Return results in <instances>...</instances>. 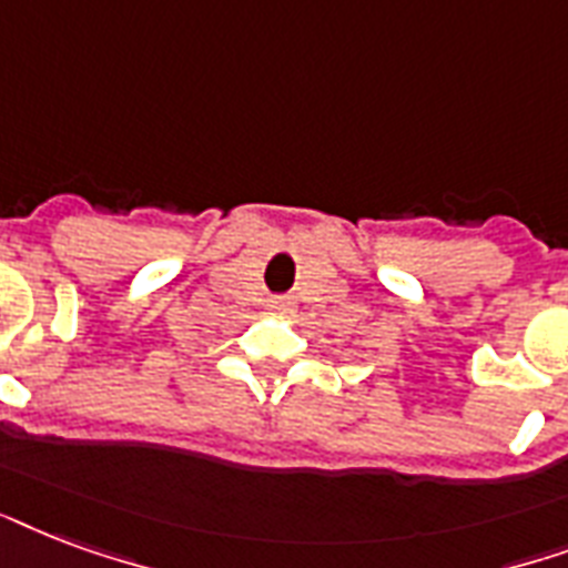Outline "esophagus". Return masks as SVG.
Wrapping results in <instances>:
<instances>
[{"instance_id":"34e87169","label":"esophagus","mask_w":568,"mask_h":568,"mask_svg":"<svg viewBox=\"0 0 568 568\" xmlns=\"http://www.w3.org/2000/svg\"><path fill=\"white\" fill-rule=\"evenodd\" d=\"M270 307H272V311H278V314H290V311H293V302H290V298H284V296H278V298H272Z\"/></svg>"}]
</instances>
